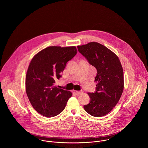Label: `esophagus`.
Here are the masks:
<instances>
[{"label":"esophagus","mask_w":148,"mask_h":148,"mask_svg":"<svg viewBox=\"0 0 148 148\" xmlns=\"http://www.w3.org/2000/svg\"><path fill=\"white\" fill-rule=\"evenodd\" d=\"M75 92L77 94H81V93H83V90H75Z\"/></svg>","instance_id":"esophagus-1"}]
</instances>
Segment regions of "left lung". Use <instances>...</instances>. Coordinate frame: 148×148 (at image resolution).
Wrapping results in <instances>:
<instances>
[{
	"label": "left lung",
	"instance_id": "left-lung-1",
	"mask_svg": "<svg viewBox=\"0 0 148 148\" xmlns=\"http://www.w3.org/2000/svg\"><path fill=\"white\" fill-rule=\"evenodd\" d=\"M79 52L97 69L96 92L88 93L90 100L85 110L94 117L109 113L119 102L124 90L123 69L118 56L104 45L90 42L77 46Z\"/></svg>",
	"mask_w": 148,
	"mask_h": 148
}]
</instances>
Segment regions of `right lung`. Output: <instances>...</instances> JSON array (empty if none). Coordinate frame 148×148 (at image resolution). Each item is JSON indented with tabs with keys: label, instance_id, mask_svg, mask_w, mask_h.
Segmentation results:
<instances>
[{
	"label": "right lung",
	"instance_id": "1",
	"mask_svg": "<svg viewBox=\"0 0 148 148\" xmlns=\"http://www.w3.org/2000/svg\"><path fill=\"white\" fill-rule=\"evenodd\" d=\"M77 53L75 46H51L38 53L31 61L25 77V89L33 108L47 117L63 112L70 91L58 88L55 81L62 77L68 62Z\"/></svg>",
	"mask_w": 148,
	"mask_h": 148
}]
</instances>
